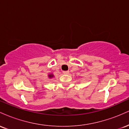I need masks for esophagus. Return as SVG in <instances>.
Returning a JSON list of instances; mask_svg holds the SVG:
<instances>
[{
    "label": "esophagus",
    "mask_w": 129,
    "mask_h": 129,
    "mask_svg": "<svg viewBox=\"0 0 129 129\" xmlns=\"http://www.w3.org/2000/svg\"><path fill=\"white\" fill-rule=\"evenodd\" d=\"M63 73L65 75H67L69 73V71H64V72H63Z\"/></svg>",
    "instance_id": "1"
}]
</instances>
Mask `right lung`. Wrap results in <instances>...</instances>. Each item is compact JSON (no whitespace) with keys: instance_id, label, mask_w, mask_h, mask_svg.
<instances>
[{"instance_id":"obj_1","label":"right lung","mask_w":129,"mask_h":129,"mask_svg":"<svg viewBox=\"0 0 129 129\" xmlns=\"http://www.w3.org/2000/svg\"><path fill=\"white\" fill-rule=\"evenodd\" d=\"M48 78H50V79H51L52 78H54V75H53V74L50 73V74H48Z\"/></svg>"}]
</instances>
